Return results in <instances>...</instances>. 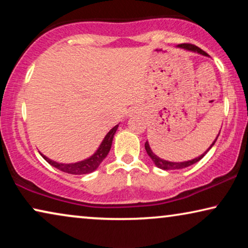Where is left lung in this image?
<instances>
[{
  "mask_svg": "<svg viewBox=\"0 0 248 248\" xmlns=\"http://www.w3.org/2000/svg\"><path fill=\"white\" fill-rule=\"evenodd\" d=\"M178 47H181V48H183V49H186V50H191V52L199 53V54H201V55L208 56V54H206V53L204 52V50H202L201 48H199L198 46H195V45H192V44H179ZM219 134H220V132H219ZM219 134L217 135L216 140L212 142V144L210 145L209 149H208V150H206V151L204 152V154H202L201 155H199L198 158H194V159H192V160L183 161V162H172V161L164 160V159L159 158L158 155H155L154 154V152H152L151 148H150V145H149V143H148V141L145 142L144 147H145V151H147V154L149 155V157H150V158L152 159V161L155 162V165L157 166L158 168H160V169H164V170H178V169L186 168V167H188V166H192V165H194V164H196V162H198V161L201 160V159H202L203 157H204V155H206V152H208V151L210 150V149L212 148V145L216 143V141H217V139H218Z\"/></svg>",
  "mask_w": 248,
  "mask_h": 248,
  "instance_id": "left-lung-1",
  "label": "left lung"
}]
</instances>
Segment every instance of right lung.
<instances>
[{"label":"right lung","instance_id":"1","mask_svg":"<svg viewBox=\"0 0 248 248\" xmlns=\"http://www.w3.org/2000/svg\"><path fill=\"white\" fill-rule=\"evenodd\" d=\"M117 127L118 125L111 128V130L106 134V137L104 138V140L99 145V148L97 149V151L94 152L91 157H89L88 159H84L82 161L74 162V164H60V162L50 160V159L47 158L46 155H44L42 154L40 155H42V157L45 159L49 165H52L53 167L57 168L59 170L67 172V174H72V175L90 174V172L96 170V169L99 167L101 161L107 157L108 152H109L111 148V143H113V139H114L115 133H116Z\"/></svg>","mask_w":248,"mask_h":248}]
</instances>
